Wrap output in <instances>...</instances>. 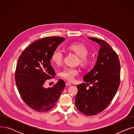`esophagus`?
Here are the masks:
<instances>
[{"label": "esophagus", "instance_id": "esophagus-1", "mask_svg": "<svg viewBox=\"0 0 134 134\" xmlns=\"http://www.w3.org/2000/svg\"><path fill=\"white\" fill-rule=\"evenodd\" d=\"M66 85L67 86H71L72 85V83L69 82H67L66 83Z\"/></svg>", "mask_w": 134, "mask_h": 134}]
</instances>
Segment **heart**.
Segmentation results:
<instances>
[{
	"instance_id": "1",
	"label": "heart",
	"mask_w": 134,
	"mask_h": 134,
	"mask_svg": "<svg viewBox=\"0 0 134 134\" xmlns=\"http://www.w3.org/2000/svg\"><path fill=\"white\" fill-rule=\"evenodd\" d=\"M68 48L72 52H74L80 58L79 62L82 66L86 67L89 65L90 60L86 57L88 54V50L86 46L82 43L73 44L70 45L68 47ZM63 56V51L60 48H56L52 55L51 60L55 65H59L62 62ZM79 73V71L78 68L66 67L61 70L60 74L62 78L68 81H72Z\"/></svg>"
}]
</instances>
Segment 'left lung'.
<instances>
[{
  "label": "left lung",
  "instance_id": "obj_1",
  "mask_svg": "<svg viewBox=\"0 0 134 134\" xmlns=\"http://www.w3.org/2000/svg\"><path fill=\"white\" fill-rule=\"evenodd\" d=\"M100 46L94 67L83 77L87 82L76 85L75 99L76 108L87 116L100 113L114 98L120 82V63L116 53L107 42L88 37ZM92 84L87 89L86 86Z\"/></svg>",
  "mask_w": 134,
  "mask_h": 134
}]
</instances>
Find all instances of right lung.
<instances>
[{"instance_id": "obj_1", "label": "right lung", "mask_w": 134, "mask_h": 134, "mask_svg": "<svg viewBox=\"0 0 134 134\" xmlns=\"http://www.w3.org/2000/svg\"><path fill=\"white\" fill-rule=\"evenodd\" d=\"M65 40L53 36L37 40L26 48L18 60L16 85L24 102L35 111L45 112L52 109L65 87L62 79L52 87L43 86L47 80L54 77L50 61L52 55Z\"/></svg>"}]
</instances>
